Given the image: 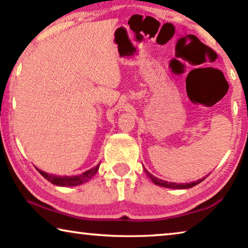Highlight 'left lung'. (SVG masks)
Here are the masks:
<instances>
[{"instance_id": "left-lung-1", "label": "left lung", "mask_w": 248, "mask_h": 248, "mask_svg": "<svg viewBox=\"0 0 248 248\" xmlns=\"http://www.w3.org/2000/svg\"><path fill=\"white\" fill-rule=\"evenodd\" d=\"M146 175L149 176V178L152 180V182L157 185V186H161V187H166V188H173V189H188V188H191L196 186V185L200 184L202 180L205 179V177L201 178V179H198L197 182H194V183H186V184H177V183H169V182H165V180H162L159 179L157 177H155V176H153L151 173H149L148 170H144ZM208 176V175H207Z\"/></svg>"}]
</instances>
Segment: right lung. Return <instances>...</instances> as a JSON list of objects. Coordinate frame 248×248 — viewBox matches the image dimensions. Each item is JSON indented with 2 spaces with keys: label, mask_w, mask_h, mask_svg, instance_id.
I'll use <instances>...</instances> for the list:
<instances>
[{
  "label": "right lung",
  "mask_w": 248,
  "mask_h": 248,
  "mask_svg": "<svg viewBox=\"0 0 248 248\" xmlns=\"http://www.w3.org/2000/svg\"><path fill=\"white\" fill-rule=\"evenodd\" d=\"M99 164L96 165L93 169H91L89 170L84 171L83 174L79 175H75V176H57V175H52V174H48L45 173V171L40 170L37 169V170L44 176V177L49 180L50 183L53 185H57V186H78V185H82L84 183L89 182V180L93 177V176L97 173Z\"/></svg>",
  "instance_id": "add662e5"
}]
</instances>
